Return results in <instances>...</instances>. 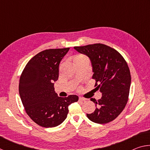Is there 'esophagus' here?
<instances>
[{"label":"esophagus","mask_w":150,"mask_h":150,"mask_svg":"<svg viewBox=\"0 0 150 150\" xmlns=\"http://www.w3.org/2000/svg\"><path fill=\"white\" fill-rule=\"evenodd\" d=\"M79 100L80 101H85V100H86L87 99H86L85 98H83V97H81V96H80V97L79 98Z\"/></svg>","instance_id":"obj_1"}]
</instances>
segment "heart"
Wrapping results in <instances>:
<instances>
[{"label": "heart", "instance_id": "obj_1", "mask_svg": "<svg viewBox=\"0 0 150 150\" xmlns=\"http://www.w3.org/2000/svg\"><path fill=\"white\" fill-rule=\"evenodd\" d=\"M83 60H88V57L86 56V55L81 54H76L73 57V62L74 63L76 62H80V61H83Z\"/></svg>", "mask_w": 150, "mask_h": 150}]
</instances>
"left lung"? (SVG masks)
Segmentation results:
<instances>
[{
    "label": "left lung",
    "instance_id": "left-lung-1",
    "mask_svg": "<svg viewBox=\"0 0 150 150\" xmlns=\"http://www.w3.org/2000/svg\"><path fill=\"white\" fill-rule=\"evenodd\" d=\"M81 54L90 58L95 80V87L100 88L102 97L96 100V109L87 114L90 120L98 124H106L117 117L128 102L131 83L130 69L118 51L103 44L75 46Z\"/></svg>",
    "mask_w": 150,
    "mask_h": 150
}]
</instances>
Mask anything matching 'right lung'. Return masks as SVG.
Segmentation results:
<instances>
[{"label": "right lung", "instance_id": "add662e5", "mask_svg": "<svg viewBox=\"0 0 150 150\" xmlns=\"http://www.w3.org/2000/svg\"><path fill=\"white\" fill-rule=\"evenodd\" d=\"M69 47L40 52L30 59L20 75L19 94L27 115L45 128L55 127L65 120L68 107L77 102V95L60 97L54 91L59 65Z\"/></svg>", "mask_w": 150, "mask_h": 150}]
</instances>
